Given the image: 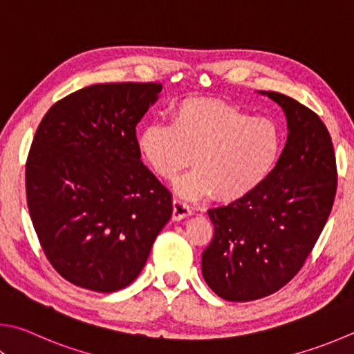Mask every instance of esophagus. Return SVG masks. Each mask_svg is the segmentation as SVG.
Here are the masks:
<instances>
[{
    "mask_svg": "<svg viewBox=\"0 0 354 354\" xmlns=\"http://www.w3.org/2000/svg\"><path fill=\"white\" fill-rule=\"evenodd\" d=\"M189 215H192V209L189 207V205L178 198L173 199V214H171L173 220L179 221Z\"/></svg>",
    "mask_w": 354,
    "mask_h": 354,
    "instance_id": "1",
    "label": "esophagus"
}]
</instances>
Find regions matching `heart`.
I'll list each match as a JSON object with an SVG mask.
<instances>
[{"label": "heart", "mask_w": 354, "mask_h": 354, "mask_svg": "<svg viewBox=\"0 0 354 354\" xmlns=\"http://www.w3.org/2000/svg\"><path fill=\"white\" fill-rule=\"evenodd\" d=\"M147 165L173 181L192 162L195 169L176 183V192L198 201L216 194L239 201L271 175L281 150L277 125L257 119L221 100L187 99L171 111L170 125L151 124L138 136Z\"/></svg>", "instance_id": "1"}]
</instances>
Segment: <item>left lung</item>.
I'll use <instances>...</instances> for the list:
<instances>
[{"instance_id": "left-lung-1", "label": "left lung", "mask_w": 354, "mask_h": 354, "mask_svg": "<svg viewBox=\"0 0 354 354\" xmlns=\"http://www.w3.org/2000/svg\"><path fill=\"white\" fill-rule=\"evenodd\" d=\"M285 111V149L260 187L207 214L215 235L201 257L205 283L221 299L249 301L294 279L322 234L336 196V156L328 130L310 108L260 91Z\"/></svg>"}]
</instances>
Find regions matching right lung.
<instances>
[{
    "mask_svg": "<svg viewBox=\"0 0 354 354\" xmlns=\"http://www.w3.org/2000/svg\"><path fill=\"white\" fill-rule=\"evenodd\" d=\"M160 83H99L49 108L26 162L32 224L71 283L114 292L138 277L169 223L171 194L140 160L136 125Z\"/></svg>",
    "mask_w": 354,
    "mask_h": 354,
    "instance_id": "right-lung-1",
    "label": "right lung"
}]
</instances>
